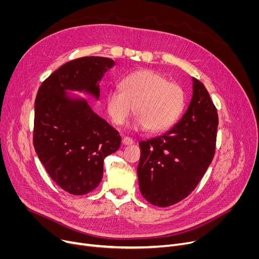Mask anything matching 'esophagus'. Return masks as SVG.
Returning a JSON list of instances; mask_svg holds the SVG:
<instances>
[{
    "instance_id": "obj_1",
    "label": "esophagus",
    "mask_w": 259,
    "mask_h": 259,
    "mask_svg": "<svg viewBox=\"0 0 259 259\" xmlns=\"http://www.w3.org/2000/svg\"><path fill=\"white\" fill-rule=\"evenodd\" d=\"M121 143H122V145L129 146V145H132L134 142H133V140H132V139L125 137V138H122V140H121Z\"/></svg>"
}]
</instances>
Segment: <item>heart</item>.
Instances as JSON below:
<instances>
[{"mask_svg":"<svg viewBox=\"0 0 259 259\" xmlns=\"http://www.w3.org/2000/svg\"><path fill=\"white\" fill-rule=\"evenodd\" d=\"M118 87L119 90L106 95L108 115L117 126L125 124L134 109L135 130L160 132L173 126L184 111L186 98L182 87L155 71L133 72L122 78Z\"/></svg>","mask_w":259,"mask_h":259,"instance_id":"1","label":"heart"}]
</instances>
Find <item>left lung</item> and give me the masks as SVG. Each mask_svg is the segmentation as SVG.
<instances>
[{"mask_svg": "<svg viewBox=\"0 0 259 259\" xmlns=\"http://www.w3.org/2000/svg\"><path fill=\"white\" fill-rule=\"evenodd\" d=\"M192 88L182 118L166 133L139 144L140 191L157 207H169L186 198L214 157L217 110L201 81L192 77Z\"/></svg>", "mask_w": 259, "mask_h": 259, "instance_id": "8db88e82", "label": "left lung"}]
</instances>
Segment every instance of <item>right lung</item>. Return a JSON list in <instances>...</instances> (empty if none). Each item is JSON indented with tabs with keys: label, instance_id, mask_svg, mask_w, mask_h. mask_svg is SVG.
<instances>
[{
	"label": "right lung",
	"instance_id": "add662e5",
	"mask_svg": "<svg viewBox=\"0 0 259 259\" xmlns=\"http://www.w3.org/2000/svg\"><path fill=\"white\" fill-rule=\"evenodd\" d=\"M115 62L86 57L68 62L40 85L34 103L33 146L50 178L66 192L84 195L103 179L104 159L117 151L120 135L87 100L100 99V83Z\"/></svg>",
	"mask_w": 259,
	"mask_h": 259
}]
</instances>
